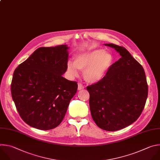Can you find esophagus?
<instances>
[{"mask_svg": "<svg viewBox=\"0 0 160 160\" xmlns=\"http://www.w3.org/2000/svg\"><path fill=\"white\" fill-rule=\"evenodd\" d=\"M84 86L81 83L79 82V83H78V90H81V89H84Z\"/></svg>", "mask_w": 160, "mask_h": 160, "instance_id": "esophagus-1", "label": "esophagus"}]
</instances>
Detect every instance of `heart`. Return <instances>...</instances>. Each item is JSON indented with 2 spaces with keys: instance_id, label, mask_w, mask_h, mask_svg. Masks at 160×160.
<instances>
[{
  "instance_id": "1",
  "label": "heart",
  "mask_w": 160,
  "mask_h": 160,
  "mask_svg": "<svg viewBox=\"0 0 160 160\" xmlns=\"http://www.w3.org/2000/svg\"><path fill=\"white\" fill-rule=\"evenodd\" d=\"M112 55L102 50L82 53L75 57L74 62L69 60L68 71L71 78L78 77L79 69L83 71V76L89 82L102 79L113 63Z\"/></svg>"
}]
</instances>
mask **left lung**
I'll return each mask as SVG.
<instances>
[{"label": "left lung", "mask_w": 160, "mask_h": 160, "mask_svg": "<svg viewBox=\"0 0 160 160\" xmlns=\"http://www.w3.org/2000/svg\"><path fill=\"white\" fill-rule=\"evenodd\" d=\"M121 57L98 82L87 86L91 117L100 128L116 131L130 125L141 115L148 98L144 70L129 51L115 44Z\"/></svg>", "instance_id": "obj_1"}]
</instances>
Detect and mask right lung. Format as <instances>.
I'll return each mask as SVG.
<instances>
[{"instance_id": "obj_1", "label": "right lung", "mask_w": 160, "mask_h": 160, "mask_svg": "<svg viewBox=\"0 0 160 160\" xmlns=\"http://www.w3.org/2000/svg\"><path fill=\"white\" fill-rule=\"evenodd\" d=\"M66 45L40 47L15 69L11 90L23 121L40 130L55 128L62 121L78 89L63 78L68 69Z\"/></svg>"}]
</instances>
